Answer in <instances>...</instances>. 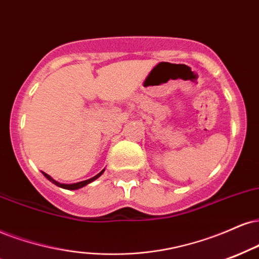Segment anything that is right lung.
Instances as JSON below:
<instances>
[{
  "instance_id": "add662e5",
  "label": "right lung",
  "mask_w": 259,
  "mask_h": 259,
  "mask_svg": "<svg viewBox=\"0 0 259 259\" xmlns=\"http://www.w3.org/2000/svg\"><path fill=\"white\" fill-rule=\"evenodd\" d=\"M104 171H105V169L102 170V171H100V172L98 174V175L94 176V177H92V179H89V180H85V181H82V182L71 183V185H65V183H60V182H58V181H55L54 179H52V177L49 176L48 174H46V172H42V174H43V175H45V177H46L47 180H49V181H51V182H52V183H54L55 186L60 187V188H64V189H68V191H74V189H79V188H82V187L87 186V185H89L90 182H93V181H95L96 179H99V177L101 176L102 174H104Z\"/></svg>"
}]
</instances>
